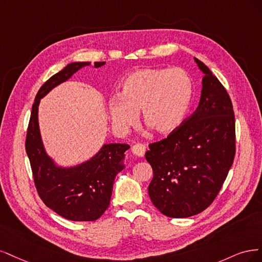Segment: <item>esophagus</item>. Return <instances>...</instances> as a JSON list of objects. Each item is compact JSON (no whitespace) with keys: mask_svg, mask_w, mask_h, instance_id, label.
Instances as JSON below:
<instances>
[{"mask_svg":"<svg viewBox=\"0 0 262 262\" xmlns=\"http://www.w3.org/2000/svg\"><path fill=\"white\" fill-rule=\"evenodd\" d=\"M146 152V146L141 145V143H136L132 147V154L138 158H142Z\"/></svg>","mask_w":262,"mask_h":262,"instance_id":"esophagus-1","label":"esophagus"}]
</instances>
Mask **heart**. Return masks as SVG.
<instances>
[{
	"label": "heart",
	"mask_w": 262,
	"mask_h": 262,
	"mask_svg": "<svg viewBox=\"0 0 262 262\" xmlns=\"http://www.w3.org/2000/svg\"><path fill=\"white\" fill-rule=\"evenodd\" d=\"M192 96L189 76L181 69H145L121 82L120 96L107 102L110 120L116 130L127 132L138 121L159 134L175 130L185 119Z\"/></svg>",
	"instance_id": "1"
}]
</instances>
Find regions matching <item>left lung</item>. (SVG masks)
<instances>
[{"label":"left lung","mask_w":262,"mask_h":262,"mask_svg":"<svg viewBox=\"0 0 262 262\" xmlns=\"http://www.w3.org/2000/svg\"><path fill=\"white\" fill-rule=\"evenodd\" d=\"M204 74L198 107L167 138L149 145L154 179L148 192L170 217H188L208 208L220 191L235 157V117L222 83L198 58Z\"/></svg>","instance_id":"8db88e82"}]
</instances>
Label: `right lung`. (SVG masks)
Returning a JSON list of instances; mask_svg holds the SVG:
<instances>
[{"mask_svg":"<svg viewBox=\"0 0 262 262\" xmlns=\"http://www.w3.org/2000/svg\"><path fill=\"white\" fill-rule=\"evenodd\" d=\"M104 64L95 62V67ZM88 65L90 62L67 64L42 85L32 105L26 137V152L40 198L48 208L71 221H95L104 213L115 176L125 167V151L130 148L126 143H104L94 157L73 166L58 165L48 155L38 121L40 100Z\"/></svg>","mask_w":262,"mask_h":262,"instance_id":"right-lung-1","label":"right lung"}]
</instances>
